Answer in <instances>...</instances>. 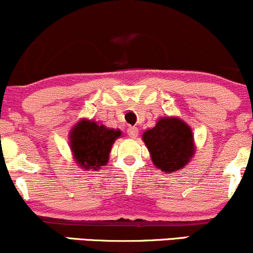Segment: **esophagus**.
Here are the masks:
<instances>
[{
	"mask_svg": "<svg viewBox=\"0 0 253 253\" xmlns=\"http://www.w3.org/2000/svg\"><path fill=\"white\" fill-rule=\"evenodd\" d=\"M138 133H139V129L136 128V127L129 126L128 128H127V134H128L130 138H136V136H138Z\"/></svg>",
	"mask_w": 253,
	"mask_h": 253,
	"instance_id": "esophagus-1",
	"label": "esophagus"
}]
</instances>
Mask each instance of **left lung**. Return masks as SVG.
<instances>
[{"label":"left lung","instance_id":"8db88e82","mask_svg":"<svg viewBox=\"0 0 253 253\" xmlns=\"http://www.w3.org/2000/svg\"><path fill=\"white\" fill-rule=\"evenodd\" d=\"M143 140L153 164L163 172L181 170L195 153L191 128L178 118H161L153 128L145 130Z\"/></svg>","mask_w":253,"mask_h":253}]
</instances>
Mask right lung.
I'll return each mask as SVG.
<instances>
[{
	"label": "right lung",
	"mask_w": 253,
	"mask_h": 253,
	"mask_svg": "<svg viewBox=\"0 0 253 253\" xmlns=\"http://www.w3.org/2000/svg\"><path fill=\"white\" fill-rule=\"evenodd\" d=\"M120 135V129L107 128L92 120H81L70 132L75 161L84 170H98L108 163L113 144Z\"/></svg>",
	"instance_id": "right-lung-1"
}]
</instances>
